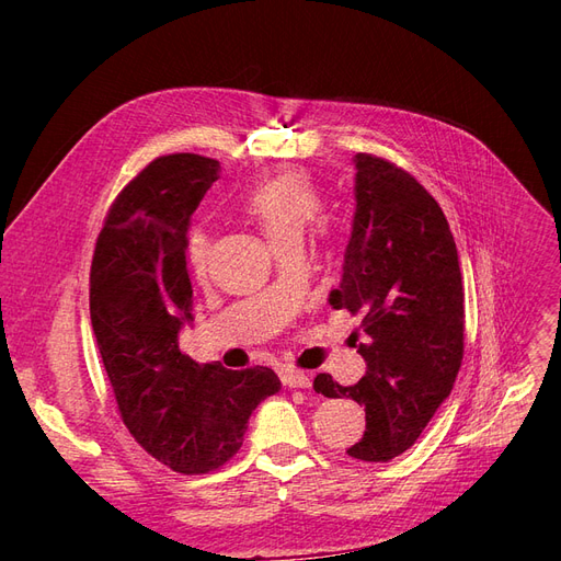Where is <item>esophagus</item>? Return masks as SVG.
Listing matches in <instances>:
<instances>
[{
	"mask_svg": "<svg viewBox=\"0 0 561 561\" xmlns=\"http://www.w3.org/2000/svg\"><path fill=\"white\" fill-rule=\"evenodd\" d=\"M280 379H283V386H287V388H309L311 386V379L304 375V371H297V369H285Z\"/></svg>",
	"mask_w": 561,
	"mask_h": 561,
	"instance_id": "esophagus-1",
	"label": "esophagus"
}]
</instances>
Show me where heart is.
Masks as SVG:
<instances>
[{
  "instance_id": "1",
  "label": "heart",
  "mask_w": 561,
  "mask_h": 561,
  "mask_svg": "<svg viewBox=\"0 0 561 561\" xmlns=\"http://www.w3.org/2000/svg\"><path fill=\"white\" fill-rule=\"evenodd\" d=\"M241 208L257 222L274 248L301 241L304 231L322 213V194L307 171H285L254 182L241 196ZM210 236L206 227L192 225L184 233V260L194 274L208 262Z\"/></svg>"
}]
</instances>
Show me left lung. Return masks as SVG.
Instances as JSON below:
<instances>
[{"mask_svg": "<svg viewBox=\"0 0 561 561\" xmlns=\"http://www.w3.org/2000/svg\"><path fill=\"white\" fill-rule=\"evenodd\" d=\"M353 163V231L330 304L360 316L367 371L355 386L318 375L313 388L365 404V433L346 454L386 463L416 443L451 393L463 360V283L437 201L386 159L355 154Z\"/></svg>", "mask_w": 561, "mask_h": 561, "instance_id": "8db88e82", "label": "left lung"}]
</instances>
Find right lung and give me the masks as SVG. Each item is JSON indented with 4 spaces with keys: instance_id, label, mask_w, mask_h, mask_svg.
<instances>
[{
    "instance_id": "right-lung-1",
    "label": "right lung",
    "mask_w": 561,
    "mask_h": 561,
    "mask_svg": "<svg viewBox=\"0 0 561 561\" xmlns=\"http://www.w3.org/2000/svg\"><path fill=\"white\" fill-rule=\"evenodd\" d=\"M219 161L171 154L151 161L116 196L91 264V322L126 428L184 474L210 472L241 449L248 419L280 390L274 369H225L184 355L192 322L184 233Z\"/></svg>"
}]
</instances>
